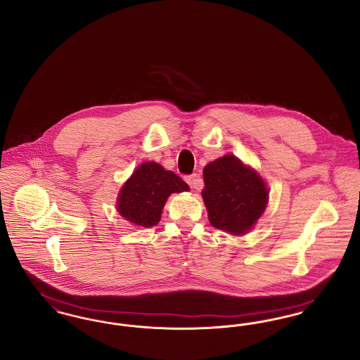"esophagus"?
<instances>
[{
    "mask_svg": "<svg viewBox=\"0 0 360 360\" xmlns=\"http://www.w3.org/2000/svg\"><path fill=\"white\" fill-rule=\"evenodd\" d=\"M185 179H186V182H188V185H190L193 188L200 190V188H202V186H204L202 178H201L198 174H195V172H194V174H191V175L185 176Z\"/></svg>",
    "mask_w": 360,
    "mask_h": 360,
    "instance_id": "obj_1",
    "label": "esophagus"
}]
</instances>
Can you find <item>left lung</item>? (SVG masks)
I'll list each match as a JSON object with an SVG mask.
<instances>
[{"label": "left lung", "instance_id": "8db88e82", "mask_svg": "<svg viewBox=\"0 0 360 360\" xmlns=\"http://www.w3.org/2000/svg\"><path fill=\"white\" fill-rule=\"evenodd\" d=\"M204 184L202 198L209 221L232 235L248 232L267 205L269 190L264 182L233 155L206 165Z\"/></svg>", "mask_w": 360, "mask_h": 360}]
</instances>
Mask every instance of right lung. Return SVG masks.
Returning <instances> with one entry per match:
<instances>
[{"mask_svg": "<svg viewBox=\"0 0 360 360\" xmlns=\"http://www.w3.org/2000/svg\"><path fill=\"white\" fill-rule=\"evenodd\" d=\"M188 190V184L176 174L155 162H147L139 166L121 188L117 210L128 221L150 228L159 223L167 197Z\"/></svg>", "mask_w": 360, "mask_h": 360, "instance_id": "1", "label": "right lung"}]
</instances>
